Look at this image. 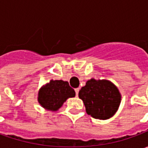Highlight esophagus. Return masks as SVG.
Wrapping results in <instances>:
<instances>
[{
  "instance_id": "34e87169",
  "label": "esophagus",
  "mask_w": 148,
  "mask_h": 148,
  "mask_svg": "<svg viewBox=\"0 0 148 148\" xmlns=\"http://www.w3.org/2000/svg\"><path fill=\"white\" fill-rule=\"evenodd\" d=\"M78 92H79V88L75 89V93H76V96H78Z\"/></svg>"
}]
</instances>
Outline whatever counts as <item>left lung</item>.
<instances>
[{
  "instance_id": "1",
  "label": "left lung",
  "mask_w": 148,
  "mask_h": 148,
  "mask_svg": "<svg viewBox=\"0 0 148 148\" xmlns=\"http://www.w3.org/2000/svg\"><path fill=\"white\" fill-rule=\"evenodd\" d=\"M83 101L87 114L99 120H107L116 112L121 95L117 87L108 80L87 81L78 93Z\"/></svg>"
}]
</instances>
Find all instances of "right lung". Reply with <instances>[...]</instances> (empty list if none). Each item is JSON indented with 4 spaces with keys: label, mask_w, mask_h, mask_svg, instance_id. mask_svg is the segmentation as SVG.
Wrapping results in <instances>:
<instances>
[{
    "label": "right lung",
    "mask_w": 148,
    "mask_h": 148,
    "mask_svg": "<svg viewBox=\"0 0 148 148\" xmlns=\"http://www.w3.org/2000/svg\"><path fill=\"white\" fill-rule=\"evenodd\" d=\"M75 97V91L68 82L62 80H51L40 88L38 94V101L44 109L57 111L70 97Z\"/></svg>",
    "instance_id": "add662e5"
}]
</instances>
